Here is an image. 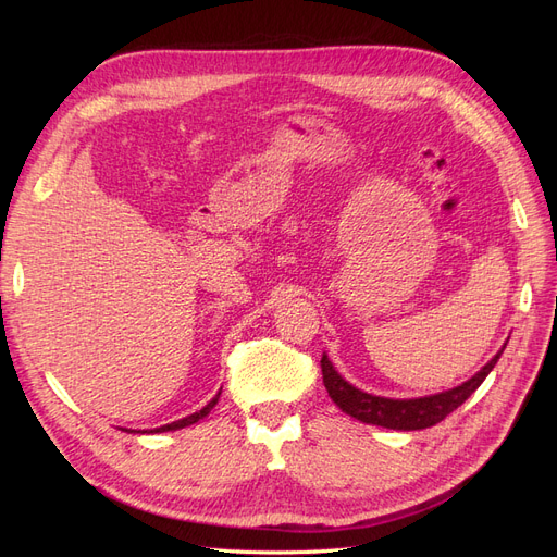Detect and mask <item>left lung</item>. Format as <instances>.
I'll return each instance as SVG.
<instances>
[{"label":"left lung","mask_w":557,"mask_h":557,"mask_svg":"<svg viewBox=\"0 0 557 557\" xmlns=\"http://www.w3.org/2000/svg\"><path fill=\"white\" fill-rule=\"evenodd\" d=\"M502 350L481 369V372H476L462 385H455L446 393L416 397V399H391V397L362 393L356 385H350L346 379H342V374L332 367L327 356H323V360H320V369H323V383L327 387L332 401L344 413L358 418L369 425L409 432V430H425L442 423L448 413L458 409L460 404L485 381V376L493 372Z\"/></svg>","instance_id":"left-lung-1"}]
</instances>
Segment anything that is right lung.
Instances as JSON below:
<instances>
[{"label":"right lung","mask_w":557,"mask_h":557,"mask_svg":"<svg viewBox=\"0 0 557 557\" xmlns=\"http://www.w3.org/2000/svg\"><path fill=\"white\" fill-rule=\"evenodd\" d=\"M218 397H221V393H218V395L207 404L205 409H199V411H195L193 416H185V418H181V420H174V423H170V425H162V428H156V430H150V432H172V430H181V428H188V425L197 423V420H201V418L211 413V409L218 404Z\"/></svg>","instance_id":"obj_1"}]
</instances>
